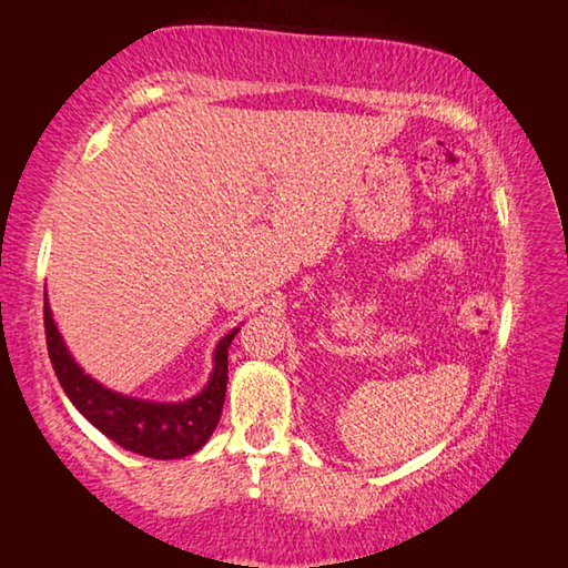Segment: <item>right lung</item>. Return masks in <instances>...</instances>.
<instances>
[{"label":"right lung","instance_id":"add662e5","mask_svg":"<svg viewBox=\"0 0 568 568\" xmlns=\"http://www.w3.org/2000/svg\"><path fill=\"white\" fill-rule=\"evenodd\" d=\"M236 332L240 328H234L216 344L214 372L199 395L183 403L140 400V397L109 390L79 367L58 332L45 295L48 354L68 400L114 444L132 454L150 456V459H183V456L199 452L214 434L216 423L222 418L226 379H230L226 354H230Z\"/></svg>","mask_w":568,"mask_h":568}]
</instances>
